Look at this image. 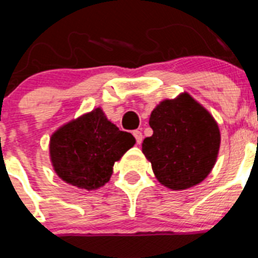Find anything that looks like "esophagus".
Here are the masks:
<instances>
[{
    "label": "esophagus",
    "instance_id": "esophagus-1",
    "mask_svg": "<svg viewBox=\"0 0 258 258\" xmlns=\"http://www.w3.org/2000/svg\"><path fill=\"white\" fill-rule=\"evenodd\" d=\"M133 136H134V138H136L137 143L140 145V143L142 142V140H143L142 132H141V131H134V132H133Z\"/></svg>",
    "mask_w": 258,
    "mask_h": 258
}]
</instances>
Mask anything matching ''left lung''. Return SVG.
Wrapping results in <instances>:
<instances>
[{
  "label": "left lung",
  "mask_w": 258,
  "mask_h": 258,
  "mask_svg": "<svg viewBox=\"0 0 258 258\" xmlns=\"http://www.w3.org/2000/svg\"><path fill=\"white\" fill-rule=\"evenodd\" d=\"M150 126L154 133L145 138L142 151L161 184L184 190L211 173L220 150V129L190 95L161 102L152 111Z\"/></svg>",
  "instance_id": "8db88e82"
}]
</instances>
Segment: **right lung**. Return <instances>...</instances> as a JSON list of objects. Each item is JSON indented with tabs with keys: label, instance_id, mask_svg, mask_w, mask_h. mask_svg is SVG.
<instances>
[{
	"label": "right lung",
	"instance_id": "add662e5",
	"mask_svg": "<svg viewBox=\"0 0 258 258\" xmlns=\"http://www.w3.org/2000/svg\"><path fill=\"white\" fill-rule=\"evenodd\" d=\"M136 143L134 137L108 121L101 108L59 127L50 138V157L63 181L95 190L109 181L115 161Z\"/></svg>",
	"mask_w": 258,
	"mask_h": 258
}]
</instances>
